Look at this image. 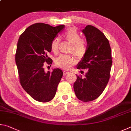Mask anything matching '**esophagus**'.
Returning <instances> with one entry per match:
<instances>
[{
    "mask_svg": "<svg viewBox=\"0 0 131 131\" xmlns=\"http://www.w3.org/2000/svg\"><path fill=\"white\" fill-rule=\"evenodd\" d=\"M68 73H69V72L67 71H63V75H64V76H66V75H67Z\"/></svg>",
    "mask_w": 131,
    "mask_h": 131,
    "instance_id": "obj_1",
    "label": "esophagus"
}]
</instances>
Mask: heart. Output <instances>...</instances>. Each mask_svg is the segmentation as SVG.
Listing matches in <instances>:
<instances>
[{
	"label": "heart",
	"instance_id": "1",
	"mask_svg": "<svg viewBox=\"0 0 131 131\" xmlns=\"http://www.w3.org/2000/svg\"><path fill=\"white\" fill-rule=\"evenodd\" d=\"M63 37L66 41L71 43V47L69 50L70 52H72L79 58L84 56L86 50L85 42L81 39L80 34L76 29H68L64 33ZM60 42V40L59 37L54 38L52 40L50 44V49L53 53H57L58 51ZM54 62L56 66L59 67L64 69H69L76 62V59L71 55L62 54L56 58Z\"/></svg>",
	"mask_w": 131,
	"mask_h": 131
}]
</instances>
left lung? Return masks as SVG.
Returning a JSON list of instances; mask_svg holds the SVG:
<instances>
[{"mask_svg":"<svg viewBox=\"0 0 131 131\" xmlns=\"http://www.w3.org/2000/svg\"><path fill=\"white\" fill-rule=\"evenodd\" d=\"M88 47L77 65L78 69H88L84 78L77 76L74 84L75 95L79 100L89 102L97 99L108 83L112 64L109 41L99 29L88 25L82 30Z\"/></svg>","mask_w":131,"mask_h":131,"instance_id":"left-lung-1","label":"left lung"}]
</instances>
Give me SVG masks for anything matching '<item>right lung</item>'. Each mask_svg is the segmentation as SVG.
<instances>
[{"label":"right lung","instance_id":"add662e5","mask_svg":"<svg viewBox=\"0 0 131 131\" xmlns=\"http://www.w3.org/2000/svg\"><path fill=\"white\" fill-rule=\"evenodd\" d=\"M65 26L56 27L43 23L29 26L20 36L15 54L20 83L31 97L39 102H47L54 98L63 71L54 68L45 72L43 63H52L47 53L51 52L50 44Z\"/></svg>","mask_w":131,"mask_h":131}]
</instances>
